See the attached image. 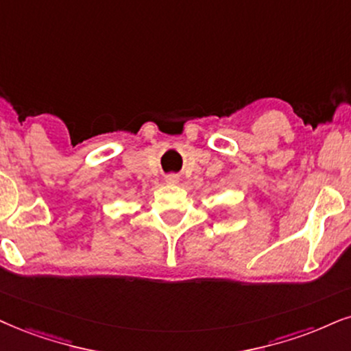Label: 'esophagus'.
Wrapping results in <instances>:
<instances>
[{
	"label": "esophagus",
	"mask_w": 351,
	"mask_h": 351,
	"mask_svg": "<svg viewBox=\"0 0 351 351\" xmlns=\"http://www.w3.org/2000/svg\"><path fill=\"white\" fill-rule=\"evenodd\" d=\"M166 182L167 184H176L177 182V177L176 176H167L166 177Z\"/></svg>",
	"instance_id": "1"
}]
</instances>
